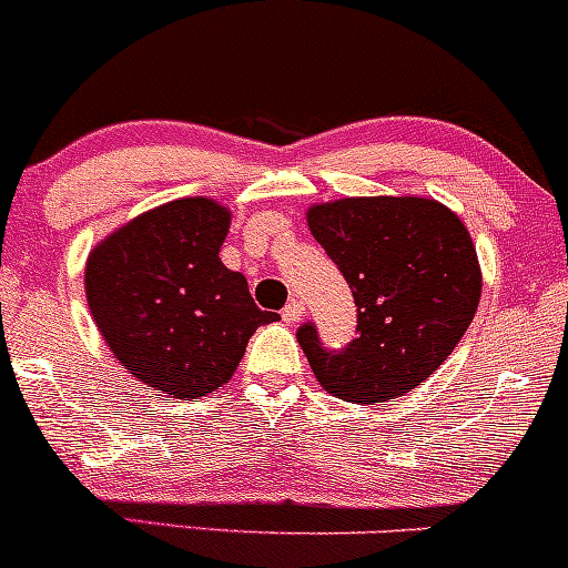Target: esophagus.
Masks as SVG:
<instances>
[{
	"label": "esophagus",
	"instance_id": "esophagus-1",
	"mask_svg": "<svg viewBox=\"0 0 568 568\" xmlns=\"http://www.w3.org/2000/svg\"><path fill=\"white\" fill-rule=\"evenodd\" d=\"M280 315H283L285 323H298L304 317V302L302 298H291V302L283 306V312H280Z\"/></svg>",
	"mask_w": 568,
	"mask_h": 568
}]
</instances>
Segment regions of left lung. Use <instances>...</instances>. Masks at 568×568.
Returning <instances> with one entry per match:
<instances>
[{
  "mask_svg": "<svg viewBox=\"0 0 568 568\" xmlns=\"http://www.w3.org/2000/svg\"><path fill=\"white\" fill-rule=\"evenodd\" d=\"M310 232L347 280L357 306L355 338L321 342L315 323L296 331L328 393L387 403L419 387L470 328L480 266L470 232L435 200L347 197L310 207Z\"/></svg>",
  "mask_w": 568,
  "mask_h": 568,
  "instance_id": "8db88e82",
  "label": "left lung"
}]
</instances>
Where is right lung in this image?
I'll return each instance as SVG.
<instances>
[{"mask_svg":"<svg viewBox=\"0 0 568 568\" xmlns=\"http://www.w3.org/2000/svg\"><path fill=\"white\" fill-rule=\"evenodd\" d=\"M226 232L219 202L175 200L109 234L84 270L90 315L116 361L179 400L230 382L253 331L280 317L221 264Z\"/></svg>","mask_w":568,"mask_h":568,"instance_id":"right-lung-1","label":"right lung"}]
</instances>
